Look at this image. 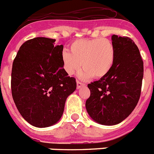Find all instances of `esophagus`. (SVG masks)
I'll return each instance as SVG.
<instances>
[{"instance_id": "obj_1", "label": "esophagus", "mask_w": 154, "mask_h": 154, "mask_svg": "<svg viewBox=\"0 0 154 154\" xmlns=\"http://www.w3.org/2000/svg\"><path fill=\"white\" fill-rule=\"evenodd\" d=\"M83 86H85V84L83 82H80V81H77V89H79V88H81Z\"/></svg>"}]
</instances>
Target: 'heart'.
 I'll return each mask as SVG.
<instances>
[{
	"mask_svg": "<svg viewBox=\"0 0 154 154\" xmlns=\"http://www.w3.org/2000/svg\"><path fill=\"white\" fill-rule=\"evenodd\" d=\"M70 52L62 53L63 68L68 75L75 74L82 65V79L103 78L111 70L115 60V47L107 38L79 39L72 42Z\"/></svg>",
	"mask_w": 154,
	"mask_h": 154,
	"instance_id": "obj_1",
	"label": "heart"
}]
</instances>
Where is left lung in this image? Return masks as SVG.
Segmentation results:
<instances>
[{
    "mask_svg": "<svg viewBox=\"0 0 154 154\" xmlns=\"http://www.w3.org/2000/svg\"><path fill=\"white\" fill-rule=\"evenodd\" d=\"M115 60L111 70L98 81L88 84L86 111L97 123L114 125L132 112L141 94L143 61L137 46L127 36H112Z\"/></svg>",
    "mask_w": 154,
    "mask_h": 154,
    "instance_id": "8db88e82",
    "label": "left lung"
}]
</instances>
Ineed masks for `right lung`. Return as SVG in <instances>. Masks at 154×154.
<instances>
[{"mask_svg": "<svg viewBox=\"0 0 154 154\" xmlns=\"http://www.w3.org/2000/svg\"><path fill=\"white\" fill-rule=\"evenodd\" d=\"M54 39L36 37L20 47L11 70L13 100L30 125L45 128L61 118L67 97L75 90L74 77L63 68V45Z\"/></svg>", "mask_w": 154, "mask_h": 154, "instance_id": "add662e5", "label": "right lung"}]
</instances>
